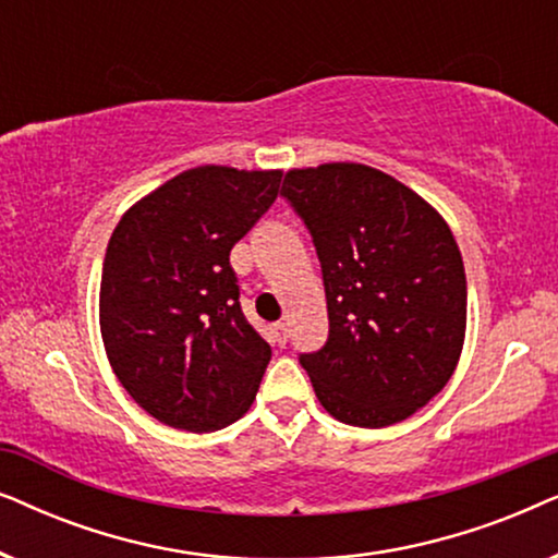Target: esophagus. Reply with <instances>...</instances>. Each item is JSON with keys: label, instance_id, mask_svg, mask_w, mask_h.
<instances>
[{"label": "esophagus", "instance_id": "1", "mask_svg": "<svg viewBox=\"0 0 558 558\" xmlns=\"http://www.w3.org/2000/svg\"><path fill=\"white\" fill-rule=\"evenodd\" d=\"M289 330H287V325L284 323H277L271 327V340H274V345H279V348H284L287 345V335Z\"/></svg>", "mask_w": 558, "mask_h": 558}]
</instances>
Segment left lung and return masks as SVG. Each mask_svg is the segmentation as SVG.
I'll return each mask as SVG.
<instances>
[{
	"label": "left lung",
	"instance_id": "obj_1",
	"mask_svg": "<svg viewBox=\"0 0 558 558\" xmlns=\"http://www.w3.org/2000/svg\"><path fill=\"white\" fill-rule=\"evenodd\" d=\"M281 195L323 266L330 335L300 363L327 414L380 429L452 378L468 279L447 220L391 174L357 162L289 170Z\"/></svg>",
	"mask_w": 558,
	"mask_h": 558
}]
</instances>
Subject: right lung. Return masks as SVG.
<instances>
[{
  "label": "right lung",
  "instance_id": "add662e5",
  "mask_svg": "<svg viewBox=\"0 0 558 558\" xmlns=\"http://www.w3.org/2000/svg\"><path fill=\"white\" fill-rule=\"evenodd\" d=\"M281 170L203 165L134 203L113 228L98 294L106 355L140 407L216 432L251 409L271 348L239 302L231 248L279 195Z\"/></svg>",
  "mask_w": 558,
  "mask_h": 558
}]
</instances>
